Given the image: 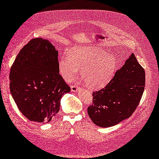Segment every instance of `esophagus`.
I'll return each mask as SVG.
<instances>
[{"label":"esophagus","mask_w":159,"mask_h":159,"mask_svg":"<svg viewBox=\"0 0 159 159\" xmlns=\"http://www.w3.org/2000/svg\"><path fill=\"white\" fill-rule=\"evenodd\" d=\"M78 90H79V87L77 85H72V86H71L72 92L75 93V92H77Z\"/></svg>","instance_id":"34e87169"}]
</instances>
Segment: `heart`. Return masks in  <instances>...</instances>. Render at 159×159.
<instances>
[{
    "label": "heart",
    "instance_id": "b5f03b06",
    "mask_svg": "<svg viewBox=\"0 0 159 159\" xmlns=\"http://www.w3.org/2000/svg\"><path fill=\"white\" fill-rule=\"evenodd\" d=\"M59 74L70 81L81 70V76L93 89L104 87L112 78L116 68L115 57L107 52L94 46H75L57 64Z\"/></svg>",
    "mask_w": 159,
    "mask_h": 159
}]
</instances>
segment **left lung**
Here are the masks:
<instances>
[{"label": "left lung", "instance_id": "obj_1", "mask_svg": "<svg viewBox=\"0 0 159 159\" xmlns=\"http://www.w3.org/2000/svg\"><path fill=\"white\" fill-rule=\"evenodd\" d=\"M145 87V71L133 54L103 89L93 93L87 113L101 127L115 125L130 117L139 105Z\"/></svg>", "mask_w": 159, "mask_h": 159}]
</instances>
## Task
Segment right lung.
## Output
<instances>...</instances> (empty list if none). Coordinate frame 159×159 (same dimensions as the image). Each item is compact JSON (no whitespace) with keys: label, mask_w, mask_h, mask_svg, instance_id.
Listing matches in <instances>:
<instances>
[{"label":"right lung","mask_w":159,"mask_h":159,"mask_svg":"<svg viewBox=\"0 0 159 159\" xmlns=\"http://www.w3.org/2000/svg\"><path fill=\"white\" fill-rule=\"evenodd\" d=\"M58 50L47 39H33L19 52L10 70V92L29 120L48 123L70 91L59 74Z\"/></svg>","instance_id":"obj_1"}]
</instances>
